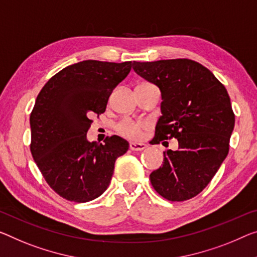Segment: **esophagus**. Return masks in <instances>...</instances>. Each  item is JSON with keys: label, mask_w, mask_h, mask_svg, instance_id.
<instances>
[{"label": "esophagus", "mask_w": 257, "mask_h": 257, "mask_svg": "<svg viewBox=\"0 0 257 257\" xmlns=\"http://www.w3.org/2000/svg\"><path fill=\"white\" fill-rule=\"evenodd\" d=\"M146 147H147V145L142 144V142H131V144H130V148H131L133 152H142Z\"/></svg>", "instance_id": "esophagus-1"}]
</instances>
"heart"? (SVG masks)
<instances>
[{"instance_id": "obj_1", "label": "heart", "mask_w": 257, "mask_h": 257, "mask_svg": "<svg viewBox=\"0 0 257 257\" xmlns=\"http://www.w3.org/2000/svg\"><path fill=\"white\" fill-rule=\"evenodd\" d=\"M144 125L140 123H132V121H126L123 125H120L119 131L121 134L128 138H139L141 134V130Z\"/></svg>"}]
</instances>
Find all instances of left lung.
<instances>
[{
    "instance_id": "1",
    "label": "left lung",
    "mask_w": 257,
    "mask_h": 257,
    "mask_svg": "<svg viewBox=\"0 0 257 257\" xmlns=\"http://www.w3.org/2000/svg\"><path fill=\"white\" fill-rule=\"evenodd\" d=\"M133 70L161 90L154 144L176 138L163 165L149 176L161 196L185 201L202 192L228 154L234 113L227 90L200 63L178 58L133 62Z\"/></svg>"
}]
</instances>
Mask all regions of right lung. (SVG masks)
Masks as SVG:
<instances>
[{
  "label": "right lung",
  "mask_w": 257,
  "mask_h": 257,
  "mask_svg": "<svg viewBox=\"0 0 257 257\" xmlns=\"http://www.w3.org/2000/svg\"><path fill=\"white\" fill-rule=\"evenodd\" d=\"M132 62L87 60L69 65L43 86L30 117L31 153L49 186L64 199L84 203L100 196L115 162L128 151L123 138L104 145L87 140L90 116L105 111L110 94L127 77Z\"/></svg>",
  "instance_id": "add662e5"
}]
</instances>
